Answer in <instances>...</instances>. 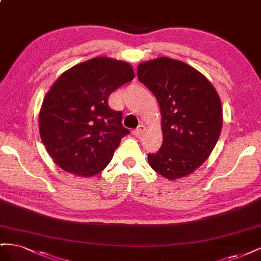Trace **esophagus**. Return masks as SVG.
Masks as SVG:
<instances>
[{
    "label": "esophagus",
    "mask_w": 261,
    "mask_h": 261,
    "mask_svg": "<svg viewBox=\"0 0 261 261\" xmlns=\"http://www.w3.org/2000/svg\"><path fill=\"white\" fill-rule=\"evenodd\" d=\"M145 130H146V126L145 125H139L138 127L135 130H134V134H135L136 136H140Z\"/></svg>",
    "instance_id": "34e87169"
}]
</instances>
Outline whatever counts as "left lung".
<instances>
[{
  "label": "left lung",
  "instance_id": "1",
  "mask_svg": "<svg viewBox=\"0 0 261 261\" xmlns=\"http://www.w3.org/2000/svg\"><path fill=\"white\" fill-rule=\"evenodd\" d=\"M137 74L161 112L163 143L148 154L150 167L171 180L192 174L208 159L222 129L217 90L193 66L165 57L140 63Z\"/></svg>",
  "mask_w": 261,
  "mask_h": 261
}]
</instances>
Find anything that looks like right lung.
Returning a JSON list of instances; mask_svg holds the SVG:
<instances>
[{"label": "right lung", "mask_w": 261, "mask_h": 261, "mask_svg": "<svg viewBox=\"0 0 261 261\" xmlns=\"http://www.w3.org/2000/svg\"><path fill=\"white\" fill-rule=\"evenodd\" d=\"M134 77L129 63L103 57L70 67L54 82L39 113V132L61 169L84 177L106 169L129 134L108 99Z\"/></svg>", "instance_id": "1"}]
</instances>
